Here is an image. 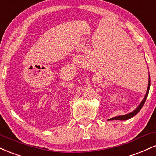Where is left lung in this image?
<instances>
[{
	"instance_id": "1",
	"label": "left lung",
	"mask_w": 156,
	"mask_h": 156,
	"mask_svg": "<svg viewBox=\"0 0 156 156\" xmlns=\"http://www.w3.org/2000/svg\"><path fill=\"white\" fill-rule=\"evenodd\" d=\"M150 87V76H149V83H148V87H147V92H146L145 97H144V100H143V101H141V103H140V105H139V106H138V108L136 109L135 111H133V112L129 113V114H125V115L119 116V117H113V118H112V119H113V120H114V119H117V120H126V119H130V118L134 117V116H135L136 114H138L139 111H140L141 109V108H142L143 105H144V103H145L146 99H147V95H148V93H149Z\"/></svg>"
}]
</instances>
